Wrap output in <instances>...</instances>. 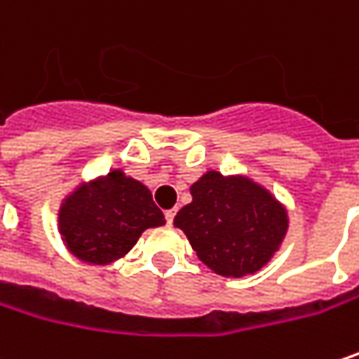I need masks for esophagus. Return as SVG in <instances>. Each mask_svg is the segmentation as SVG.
I'll return each mask as SVG.
<instances>
[{"label":"esophagus","mask_w":359,"mask_h":359,"mask_svg":"<svg viewBox=\"0 0 359 359\" xmlns=\"http://www.w3.org/2000/svg\"><path fill=\"white\" fill-rule=\"evenodd\" d=\"M175 215H177V210H168V212L164 213V217H166V224H168V226L175 222Z\"/></svg>","instance_id":"1"}]
</instances>
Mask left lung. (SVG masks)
I'll list each match as a JSON object with an SVG mask.
<instances>
[{"label":"left lung","instance_id":"1","mask_svg":"<svg viewBox=\"0 0 359 359\" xmlns=\"http://www.w3.org/2000/svg\"><path fill=\"white\" fill-rule=\"evenodd\" d=\"M191 195L193 201L177 213L175 226L217 276L259 271L287 232L285 208L246 177L210 170L191 187Z\"/></svg>","mask_w":359,"mask_h":359}]
</instances>
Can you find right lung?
<instances>
[{"label": "right lung", "instance_id": "1", "mask_svg": "<svg viewBox=\"0 0 359 359\" xmlns=\"http://www.w3.org/2000/svg\"><path fill=\"white\" fill-rule=\"evenodd\" d=\"M166 224L140 180L113 170L78 187L59 210L63 243L83 263L107 265L127 255L142 232Z\"/></svg>", "mask_w": 359, "mask_h": 359}]
</instances>
